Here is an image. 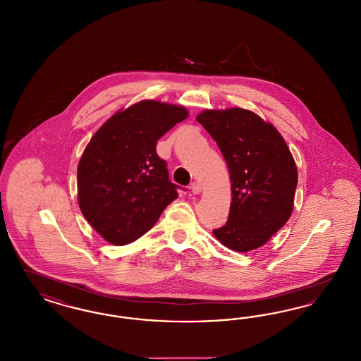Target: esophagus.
<instances>
[{
  "mask_svg": "<svg viewBox=\"0 0 361 361\" xmlns=\"http://www.w3.org/2000/svg\"><path fill=\"white\" fill-rule=\"evenodd\" d=\"M190 190H192V193H193V195H199V193H202V184H200V183H197V181L192 183V184H190Z\"/></svg>",
  "mask_w": 361,
  "mask_h": 361,
  "instance_id": "obj_1",
  "label": "esophagus"
}]
</instances>
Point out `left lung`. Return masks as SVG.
<instances>
[{"instance_id":"1","label":"left lung","mask_w":361,"mask_h":361,"mask_svg":"<svg viewBox=\"0 0 361 361\" xmlns=\"http://www.w3.org/2000/svg\"><path fill=\"white\" fill-rule=\"evenodd\" d=\"M196 119L216 141L231 180L228 220L214 235L233 251L255 250L293 212L298 173L288 145L271 123L245 109L204 110Z\"/></svg>"}]
</instances>
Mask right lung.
Wrapping results in <instances>:
<instances>
[{
	"label": "right lung",
	"instance_id": "add662e5",
	"mask_svg": "<svg viewBox=\"0 0 361 361\" xmlns=\"http://www.w3.org/2000/svg\"><path fill=\"white\" fill-rule=\"evenodd\" d=\"M187 116L183 106L138 102L109 118L87 145L78 165V202L109 243L137 240L177 199L156 145Z\"/></svg>",
	"mask_w": 361,
	"mask_h": 361
}]
</instances>
